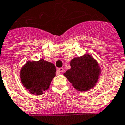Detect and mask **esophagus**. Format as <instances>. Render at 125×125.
<instances>
[{"mask_svg":"<svg viewBox=\"0 0 125 125\" xmlns=\"http://www.w3.org/2000/svg\"><path fill=\"white\" fill-rule=\"evenodd\" d=\"M64 72V68H59L57 69V73H61Z\"/></svg>","mask_w":125,"mask_h":125,"instance_id":"esophagus-1","label":"esophagus"}]
</instances>
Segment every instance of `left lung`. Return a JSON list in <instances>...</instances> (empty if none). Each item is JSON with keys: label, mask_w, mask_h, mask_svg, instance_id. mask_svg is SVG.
Listing matches in <instances>:
<instances>
[{"label": "left lung", "mask_w": 125, "mask_h": 125, "mask_svg": "<svg viewBox=\"0 0 125 125\" xmlns=\"http://www.w3.org/2000/svg\"><path fill=\"white\" fill-rule=\"evenodd\" d=\"M71 69L64 75L77 90L85 91L96 85L100 69L98 62L89 54L75 57L70 62Z\"/></svg>", "instance_id": "obj_1"}]
</instances>
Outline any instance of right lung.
<instances>
[{
    "label": "right lung",
    "mask_w": 125,
    "mask_h": 125,
    "mask_svg": "<svg viewBox=\"0 0 125 125\" xmlns=\"http://www.w3.org/2000/svg\"><path fill=\"white\" fill-rule=\"evenodd\" d=\"M55 72L54 64L44 59L28 61L20 71L21 82L31 93L41 95L49 88Z\"/></svg>",
    "instance_id": "right-lung-1"
}]
</instances>
